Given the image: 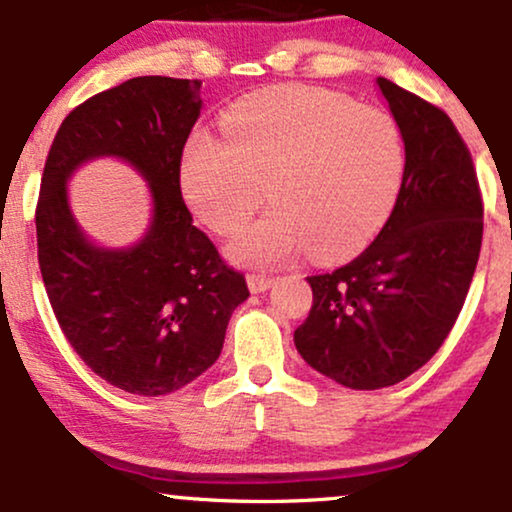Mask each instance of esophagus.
<instances>
[{
	"instance_id": "obj_1",
	"label": "esophagus",
	"mask_w": 512,
	"mask_h": 512,
	"mask_svg": "<svg viewBox=\"0 0 512 512\" xmlns=\"http://www.w3.org/2000/svg\"><path fill=\"white\" fill-rule=\"evenodd\" d=\"M272 284H274V276L248 274V286L252 293H264L267 289H272Z\"/></svg>"
}]
</instances>
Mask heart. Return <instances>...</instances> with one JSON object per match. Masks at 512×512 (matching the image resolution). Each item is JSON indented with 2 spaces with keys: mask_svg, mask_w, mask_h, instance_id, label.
I'll return each mask as SVG.
<instances>
[{
  "mask_svg": "<svg viewBox=\"0 0 512 512\" xmlns=\"http://www.w3.org/2000/svg\"><path fill=\"white\" fill-rule=\"evenodd\" d=\"M395 117L320 88L252 96L223 117V139L197 134L180 163L187 204L233 233L267 199L272 211L228 243L231 260L276 267L308 248L317 262L354 255L380 231L404 178Z\"/></svg>",
  "mask_w": 512,
  "mask_h": 512,
  "instance_id": "obj_1",
  "label": "heart"
}]
</instances>
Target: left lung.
Masks as SVG:
<instances>
[{"label":"left lung","instance_id":"left-lung-1","mask_svg":"<svg viewBox=\"0 0 512 512\" xmlns=\"http://www.w3.org/2000/svg\"><path fill=\"white\" fill-rule=\"evenodd\" d=\"M404 139L390 219L356 260L308 276L313 308L293 332L310 368L351 390L402 383L460 315L481 250L484 209L472 156L443 110L378 76Z\"/></svg>","mask_w":512,"mask_h":512}]
</instances>
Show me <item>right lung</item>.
I'll return each instance as SVG.
<instances>
[{
    "label": "right lung",
    "mask_w": 512,
    "mask_h": 512,
    "mask_svg": "<svg viewBox=\"0 0 512 512\" xmlns=\"http://www.w3.org/2000/svg\"><path fill=\"white\" fill-rule=\"evenodd\" d=\"M199 88L134 76L88 98L64 117L43 170L35 231L50 305L81 361L129 395H168L214 366L233 310L250 296L182 202ZM98 157L125 160L150 185V226L125 249L93 244L68 207L66 182Z\"/></svg>",
    "instance_id": "obj_1"
}]
</instances>
